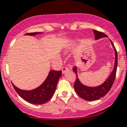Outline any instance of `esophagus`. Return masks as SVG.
I'll list each match as a JSON object with an SVG mask.
<instances>
[{
	"label": "esophagus",
	"mask_w": 127,
	"mask_h": 127,
	"mask_svg": "<svg viewBox=\"0 0 127 127\" xmlns=\"http://www.w3.org/2000/svg\"><path fill=\"white\" fill-rule=\"evenodd\" d=\"M62 73H64L65 71H67V70H68V68L67 67H66V66H63V68H62Z\"/></svg>",
	"instance_id": "obj_1"
}]
</instances>
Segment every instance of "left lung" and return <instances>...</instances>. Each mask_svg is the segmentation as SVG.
I'll list each match as a JSON object with an SVG mask.
<instances>
[{"mask_svg": "<svg viewBox=\"0 0 127 127\" xmlns=\"http://www.w3.org/2000/svg\"><path fill=\"white\" fill-rule=\"evenodd\" d=\"M95 38L96 39H98L99 38L103 37H107L105 33L102 32L94 30ZM111 43L112 44V46L115 50V65H114V69H113L112 73L110 74L109 77H108L105 82L102 85L97 87H92L86 86L85 85H82V83L79 81L77 75V68L74 67L73 68V71L76 73V80L74 83V89L78 95L79 96L85 99V100L91 101V100H95L97 99L101 98L104 96L105 95L108 94V92L110 91L111 87H112L113 83H114V80H115L116 73H117V64H118V55L117 51L116 50L115 47H114L112 42L111 41Z\"/></svg>", "mask_w": 127, "mask_h": 127, "instance_id": "8db88e82", "label": "left lung"}]
</instances>
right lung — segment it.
I'll use <instances>...</instances> for the list:
<instances>
[{
  "label": "right lung",
  "instance_id": "1",
  "mask_svg": "<svg viewBox=\"0 0 127 127\" xmlns=\"http://www.w3.org/2000/svg\"><path fill=\"white\" fill-rule=\"evenodd\" d=\"M40 32H31L26 35H35ZM62 76V70H51L49 72L47 79L41 86L32 91H24L19 89L13 85L15 91L23 99L32 104L41 105L50 100L56 89L57 83Z\"/></svg>",
  "mask_w": 127,
  "mask_h": 127
}]
</instances>
